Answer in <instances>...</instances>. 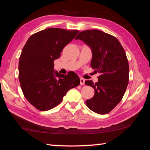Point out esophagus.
Listing matches in <instances>:
<instances>
[{
    "label": "esophagus",
    "instance_id": "esophagus-1",
    "mask_svg": "<svg viewBox=\"0 0 150 150\" xmlns=\"http://www.w3.org/2000/svg\"><path fill=\"white\" fill-rule=\"evenodd\" d=\"M80 84L81 85H85V79L83 78H80Z\"/></svg>",
    "mask_w": 150,
    "mask_h": 150
}]
</instances>
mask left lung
<instances>
[{
	"instance_id": "8db88e82",
	"label": "left lung",
	"mask_w": 150,
	"mask_h": 150,
	"mask_svg": "<svg viewBox=\"0 0 150 150\" xmlns=\"http://www.w3.org/2000/svg\"><path fill=\"white\" fill-rule=\"evenodd\" d=\"M92 50L91 66L100 73L98 82L86 81L85 85L95 90L86 105L91 110L105 115L120 102L129 81V65L125 51L115 36L98 30L81 32L75 38Z\"/></svg>"
}]
</instances>
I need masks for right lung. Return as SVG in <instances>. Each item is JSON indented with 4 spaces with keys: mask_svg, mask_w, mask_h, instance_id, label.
<instances>
[{
    "mask_svg": "<svg viewBox=\"0 0 150 150\" xmlns=\"http://www.w3.org/2000/svg\"><path fill=\"white\" fill-rule=\"evenodd\" d=\"M79 32L50 28L32 35L24 45L18 79L25 98L35 108L45 111L54 108L68 91L80 84L75 72L62 75L54 69V60Z\"/></svg>",
    "mask_w": 150,
    "mask_h": 150,
    "instance_id": "1",
    "label": "right lung"
}]
</instances>
